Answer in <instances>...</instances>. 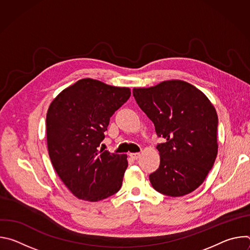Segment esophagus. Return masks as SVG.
I'll return each mask as SVG.
<instances>
[{
    "label": "esophagus",
    "instance_id": "1",
    "mask_svg": "<svg viewBox=\"0 0 250 250\" xmlns=\"http://www.w3.org/2000/svg\"><path fill=\"white\" fill-rule=\"evenodd\" d=\"M129 156L132 158V159H137L139 156H140V153H129Z\"/></svg>",
    "mask_w": 250,
    "mask_h": 250
}]
</instances>
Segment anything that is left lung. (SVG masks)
I'll return each instance as SVG.
<instances>
[{
	"instance_id": "8db88e82",
	"label": "left lung",
	"mask_w": 250,
	"mask_h": 250,
	"mask_svg": "<svg viewBox=\"0 0 250 250\" xmlns=\"http://www.w3.org/2000/svg\"><path fill=\"white\" fill-rule=\"evenodd\" d=\"M134 99L152 121L159 137V168L152 187L170 197L192 193L205 181L218 154V115L208 97L182 80L133 88Z\"/></svg>"
}]
</instances>
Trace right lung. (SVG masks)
Wrapping results in <instances>:
<instances>
[{
    "label": "right lung",
    "mask_w": 250,
    "mask_h": 250,
    "mask_svg": "<svg viewBox=\"0 0 250 250\" xmlns=\"http://www.w3.org/2000/svg\"><path fill=\"white\" fill-rule=\"evenodd\" d=\"M130 89L85 78L59 93L46 115L51 163L76 198L98 202L116 194L127 155L99 149L110 118L128 100Z\"/></svg>",
    "instance_id": "add662e5"
}]
</instances>
